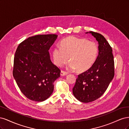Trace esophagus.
<instances>
[{"label":"esophagus","instance_id":"1","mask_svg":"<svg viewBox=\"0 0 129 129\" xmlns=\"http://www.w3.org/2000/svg\"><path fill=\"white\" fill-rule=\"evenodd\" d=\"M67 74V73L66 72H64L63 71H61V73H60V75L61 76H65Z\"/></svg>","mask_w":129,"mask_h":129}]
</instances>
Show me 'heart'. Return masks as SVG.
I'll list each match as a JSON object with an SVG mask.
<instances>
[{"mask_svg": "<svg viewBox=\"0 0 129 129\" xmlns=\"http://www.w3.org/2000/svg\"><path fill=\"white\" fill-rule=\"evenodd\" d=\"M98 48L95 43L87 39L71 37L64 39L60 46L53 50L54 63L61 67L69 60L67 68L69 71L77 69L79 72L87 71L94 63Z\"/></svg>", "mask_w": 129, "mask_h": 129, "instance_id": "1", "label": "heart"}]
</instances>
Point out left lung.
Wrapping results in <instances>:
<instances>
[{
  "instance_id": "obj_1",
  "label": "left lung",
  "mask_w": 129,
  "mask_h": 129,
  "mask_svg": "<svg viewBox=\"0 0 129 129\" xmlns=\"http://www.w3.org/2000/svg\"><path fill=\"white\" fill-rule=\"evenodd\" d=\"M89 33L99 42V55L91 67L78 75L73 88L74 96L83 103L91 102L100 98L115 75L111 47L102 34L92 31Z\"/></svg>"
}]
</instances>
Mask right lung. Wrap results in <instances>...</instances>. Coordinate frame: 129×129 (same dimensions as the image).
<instances>
[{
  "label": "right lung",
  "instance_id": "add662e5",
  "mask_svg": "<svg viewBox=\"0 0 129 129\" xmlns=\"http://www.w3.org/2000/svg\"><path fill=\"white\" fill-rule=\"evenodd\" d=\"M56 34L37 35L19 45L15 53L13 75L27 99L42 102L54 90V82L61 71L50 60L48 50L57 39Z\"/></svg>",
  "mask_w": 129,
  "mask_h": 129
}]
</instances>
